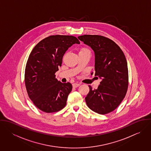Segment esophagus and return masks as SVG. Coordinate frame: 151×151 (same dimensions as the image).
<instances>
[{"label":"esophagus","instance_id":"1","mask_svg":"<svg viewBox=\"0 0 151 151\" xmlns=\"http://www.w3.org/2000/svg\"><path fill=\"white\" fill-rule=\"evenodd\" d=\"M80 86V84H77V83H74V84H73V86L74 88H77V87H78V86Z\"/></svg>","mask_w":151,"mask_h":151}]
</instances>
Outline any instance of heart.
I'll return each mask as SVG.
<instances>
[{"mask_svg":"<svg viewBox=\"0 0 151 151\" xmlns=\"http://www.w3.org/2000/svg\"><path fill=\"white\" fill-rule=\"evenodd\" d=\"M84 51H88V49H86V48H83V49H81L80 50V52H84Z\"/></svg>","mask_w":151,"mask_h":151,"instance_id":"obj_1","label":"heart"}]
</instances>
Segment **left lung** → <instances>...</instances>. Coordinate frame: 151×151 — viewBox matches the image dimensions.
I'll return each instance as SVG.
<instances>
[{
	"label": "left lung",
	"instance_id": "8db88e82",
	"mask_svg": "<svg viewBox=\"0 0 151 151\" xmlns=\"http://www.w3.org/2000/svg\"><path fill=\"white\" fill-rule=\"evenodd\" d=\"M78 38L94 51L95 76L102 79L96 89L89 86L86 105L97 113L108 114L118 107L127 91L129 71L125 55L116 43L105 37L84 35Z\"/></svg>",
	"mask_w": 151,
	"mask_h": 151
}]
</instances>
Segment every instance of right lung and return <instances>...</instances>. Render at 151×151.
I'll use <instances>...</instances> for the list:
<instances>
[{
    "mask_svg": "<svg viewBox=\"0 0 151 151\" xmlns=\"http://www.w3.org/2000/svg\"><path fill=\"white\" fill-rule=\"evenodd\" d=\"M74 43L80 42L74 36L50 35L37 43L29 56L25 70L26 89L35 106L45 113L58 111L66 105L72 85L59 81L55 73L65 52Z\"/></svg>",
    "mask_w": 151,
    "mask_h": 151,
    "instance_id": "1",
    "label": "right lung"
}]
</instances>
